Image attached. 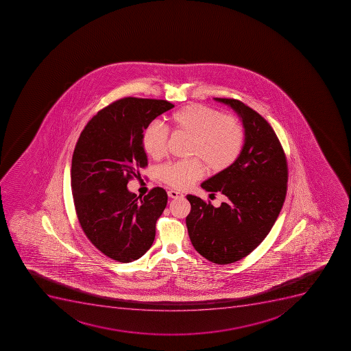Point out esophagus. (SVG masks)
<instances>
[{
	"label": "esophagus",
	"instance_id": "34e87169",
	"mask_svg": "<svg viewBox=\"0 0 351 351\" xmlns=\"http://www.w3.org/2000/svg\"><path fill=\"white\" fill-rule=\"evenodd\" d=\"M168 195L170 198H182L183 197L181 192L176 191V190H169Z\"/></svg>",
	"mask_w": 351,
	"mask_h": 351
}]
</instances>
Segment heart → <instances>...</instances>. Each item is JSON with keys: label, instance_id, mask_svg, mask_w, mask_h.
<instances>
[{"label": "heart", "instance_id": "b5f03b06", "mask_svg": "<svg viewBox=\"0 0 351 351\" xmlns=\"http://www.w3.org/2000/svg\"><path fill=\"white\" fill-rule=\"evenodd\" d=\"M167 124L174 134L190 138L188 156L195 158L170 163L160 171L162 181L176 189H184L200 179L204 165L210 173L230 168L244 147L245 131L241 122L204 105L182 107L169 116ZM142 143L149 158L162 159L168 149V132L159 123H152L145 128Z\"/></svg>", "mask_w": 351, "mask_h": 351}]
</instances>
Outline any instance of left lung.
Segmentation results:
<instances>
[{
	"label": "left lung",
	"mask_w": 351,
	"mask_h": 351,
	"mask_svg": "<svg viewBox=\"0 0 351 351\" xmlns=\"http://www.w3.org/2000/svg\"><path fill=\"white\" fill-rule=\"evenodd\" d=\"M241 117L245 142L241 156L227 170L202 183L225 195L216 208L188 195L191 211L186 223L190 241L202 256L225 265L244 258L269 235L283 207L287 189V162L283 147L267 121L232 98H215Z\"/></svg>",
	"instance_id": "left-lung-1"
}]
</instances>
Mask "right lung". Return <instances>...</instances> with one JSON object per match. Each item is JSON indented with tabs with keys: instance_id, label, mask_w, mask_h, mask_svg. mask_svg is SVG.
<instances>
[{
	"instance_id": "right-lung-1",
	"label": "right lung",
	"mask_w": 351,
	"mask_h": 351,
	"mask_svg": "<svg viewBox=\"0 0 351 351\" xmlns=\"http://www.w3.org/2000/svg\"><path fill=\"white\" fill-rule=\"evenodd\" d=\"M174 105L163 99L125 97L99 110L80 133L71 160V190L82 230L98 250L119 263L143 256L168 195L128 191L147 165L142 137L149 123Z\"/></svg>"
}]
</instances>
